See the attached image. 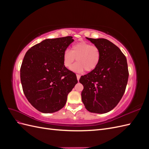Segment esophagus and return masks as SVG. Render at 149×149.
Returning <instances> with one entry per match:
<instances>
[{"label":"esophagus","mask_w":149,"mask_h":149,"mask_svg":"<svg viewBox=\"0 0 149 149\" xmlns=\"http://www.w3.org/2000/svg\"><path fill=\"white\" fill-rule=\"evenodd\" d=\"M76 77H77V79H78V81H79L81 76H80V75H79V74H76Z\"/></svg>","instance_id":"obj_1"}]
</instances>
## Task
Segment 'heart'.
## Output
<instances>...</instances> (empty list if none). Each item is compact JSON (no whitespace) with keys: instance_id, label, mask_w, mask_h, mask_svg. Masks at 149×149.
<instances>
[{"instance_id":"obj_1","label":"heart","mask_w":149,"mask_h":149,"mask_svg":"<svg viewBox=\"0 0 149 149\" xmlns=\"http://www.w3.org/2000/svg\"><path fill=\"white\" fill-rule=\"evenodd\" d=\"M76 58L77 63L71 70L77 73H82L84 70L91 72L96 69L101 59V51L96 45L81 42L73 45L71 51L66 49L63 56V62L67 68H70Z\"/></svg>"}]
</instances>
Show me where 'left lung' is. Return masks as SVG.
Here are the masks:
<instances>
[{"label": "left lung", "instance_id": "left-lung-1", "mask_svg": "<svg viewBox=\"0 0 149 149\" xmlns=\"http://www.w3.org/2000/svg\"><path fill=\"white\" fill-rule=\"evenodd\" d=\"M100 48L101 59L95 70L81 76V100L88 111L104 114L118 105L123 96L129 78L127 59L120 49L104 38H90Z\"/></svg>", "mask_w": 149, "mask_h": 149}]
</instances>
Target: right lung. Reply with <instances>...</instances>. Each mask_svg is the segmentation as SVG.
<instances>
[{"instance_id":"add662e5","label":"right lung","mask_w":149,"mask_h":149,"mask_svg":"<svg viewBox=\"0 0 149 149\" xmlns=\"http://www.w3.org/2000/svg\"><path fill=\"white\" fill-rule=\"evenodd\" d=\"M73 37L46 39L26 52L20 68L22 88L29 102L43 113H53L65 105L78 83L76 74L63 62Z\"/></svg>"}]
</instances>
